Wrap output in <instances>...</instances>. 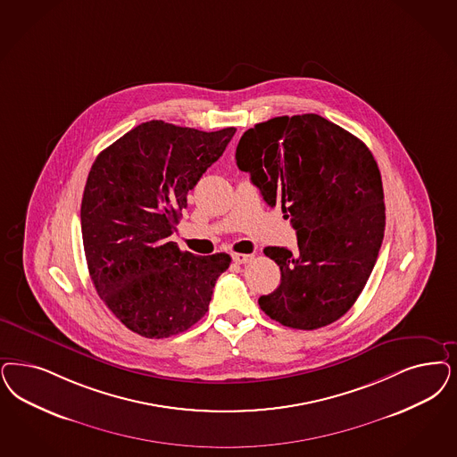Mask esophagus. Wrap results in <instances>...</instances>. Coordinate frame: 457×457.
<instances>
[{"label": "esophagus", "mask_w": 457, "mask_h": 457, "mask_svg": "<svg viewBox=\"0 0 457 457\" xmlns=\"http://www.w3.org/2000/svg\"><path fill=\"white\" fill-rule=\"evenodd\" d=\"M253 254H245V253H235L233 254V262L237 263V265H243V263H248V262H252Z\"/></svg>", "instance_id": "1"}]
</instances>
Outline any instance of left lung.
<instances>
[{
  "label": "left lung",
  "instance_id": "left-lung-1",
  "mask_svg": "<svg viewBox=\"0 0 457 457\" xmlns=\"http://www.w3.org/2000/svg\"><path fill=\"white\" fill-rule=\"evenodd\" d=\"M237 163L297 233L295 253L265 248L282 282L258 299L260 309L294 329L329 326L353 307L377 263L385 235L377 160L360 138L311 112L245 131Z\"/></svg>",
  "mask_w": 457,
  "mask_h": 457
}]
</instances>
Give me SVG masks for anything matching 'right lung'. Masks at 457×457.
<instances>
[{
	"label": "right lung",
	"mask_w": 457,
	"mask_h": 457,
	"mask_svg": "<svg viewBox=\"0 0 457 457\" xmlns=\"http://www.w3.org/2000/svg\"><path fill=\"white\" fill-rule=\"evenodd\" d=\"M237 128L199 131L146 121L103 150L80 204L82 243L101 300L129 331L162 339L204 317L231 256H197L170 241L187 192Z\"/></svg>",
	"instance_id": "add662e5"
}]
</instances>
